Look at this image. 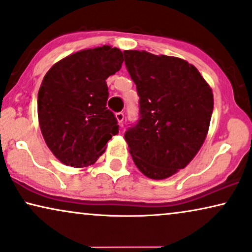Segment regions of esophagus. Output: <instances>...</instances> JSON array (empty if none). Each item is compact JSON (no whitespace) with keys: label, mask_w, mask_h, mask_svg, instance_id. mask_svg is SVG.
<instances>
[{"label":"esophagus","mask_w":252,"mask_h":252,"mask_svg":"<svg viewBox=\"0 0 252 252\" xmlns=\"http://www.w3.org/2000/svg\"><path fill=\"white\" fill-rule=\"evenodd\" d=\"M116 118H117V120H118L119 125L123 126V122H124V119H125V115H124V112H117Z\"/></svg>","instance_id":"1"}]
</instances>
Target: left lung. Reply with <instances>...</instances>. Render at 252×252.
<instances>
[{"instance_id": "left-lung-1", "label": "left lung", "mask_w": 252, "mask_h": 252, "mask_svg": "<svg viewBox=\"0 0 252 252\" xmlns=\"http://www.w3.org/2000/svg\"><path fill=\"white\" fill-rule=\"evenodd\" d=\"M124 55L140 97V118L125 133L129 154L146 177L166 179L201 149L213 111L212 89L181 58L139 50Z\"/></svg>"}]
</instances>
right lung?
I'll return each mask as SVG.
<instances>
[{
	"label": "right lung",
	"instance_id": "1",
	"mask_svg": "<svg viewBox=\"0 0 252 252\" xmlns=\"http://www.w3.org/2000/svg\"><path fill=\"white\" fill-rule=\"evenodd\" d=\"M124 55L110 46L78 51L57 62L37 94V116L47 146L62 163L84 167L104 153L119 130L106 108V79L122 67Z\"/></svg>",
	"mask_w": 252,
	"mask_h": 252
}]
</instances>
